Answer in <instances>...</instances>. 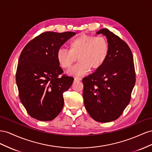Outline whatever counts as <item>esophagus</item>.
<instances>
[{
  "label": "esophagus",
  "mask_w": 152,
  "mask_h": 152,
  "mask_svg": "<svg viewBox=\"0 0 152 152\" xmlns=\"http://www.w3.org/2000/svg\"><path fill=\"white\" fill-rule=\"evenodd\" d=\"M82 78L80 77H75V81H81Z\"/></svg>",
  "instance_id": "obj_1"
}]
</instances>
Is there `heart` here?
<instances>
[{
	"mask_svg": "<svg viewBox=\"0 0 152 152\" xmlns=\"http://www.w3.org/2000/svg\"><path fill=\"white\" fill-rule=\"evenodd\" d=\"M110 50L107 39L103 36L83 34L72 39L69 44V50L60 48L57 52V59L60 67L69 69L77 60L76 66L68 71L72 76H81L90 69L97 70L104 63Z\"/></svg>",
	"mask_w": 152,
	"mask_h": 152,
	"instance_id": "obj_1",
	"label": "heart"
}]
</instances>
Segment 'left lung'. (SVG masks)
Listing matches in <instances>:
<instances>
[{
	"label": "left lung",
	"instance_id": "obj_1",
	"mask_svg": "<svg viewBox=\"0 0 152 152\" xmlns=\"http://www.w3.org/2000/svg\"><path fill=\"white\" fill-rule=\"evenodd\" d=\"M106 36L110 50L102 66L83 79L84 104L92 118L106 123L123 113L136 83L132 51L124 41L107 28L97 32Z\"/></svg>",
	"mask_w": 152,
	"mask_h": 152
}]
</instances>
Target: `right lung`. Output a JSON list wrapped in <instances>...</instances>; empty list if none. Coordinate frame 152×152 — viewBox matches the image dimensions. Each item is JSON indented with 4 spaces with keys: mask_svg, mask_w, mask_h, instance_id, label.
<instances>
[{
    "mask_svg": "<svg viewBox=\"0 0 152 152\" xmlns=\"http://www.w3.org/2000/svg\"><path fill=\"white\" fill-rule=\"evenodd\" d=\"M75 34L43 32L28 42L21 51L16 81L20 101L32 118L51 121L62 111L63 94L70 88L74 78L63 75L57 52Z\"/></svg>",
    "mask_w": 152,
    "mask_h": 152,
    "instance_id": "right-lung-1",
    "label": "right lung"
}]
</instances>
